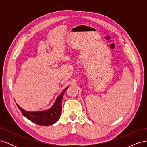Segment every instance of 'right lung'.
Instances as JSON below:
<instances>
[{
  "mask_svg": "<svg viewBox=\"0 0 147 147\" xmlns=\"http://www.w3.org/2000/svg\"><path fill=\"white\" fill-rule=\"evenodd\" d=\"M67 88L65 89L63 92L57 97L55 104L48 110L40 111V112H28L21 108L17 104L16 105L20 110L22 114L32 122L40 126H48L52 125L58 121L60 118L62 111V100L63 98L64 93Z\"/></svg>",
  "mask_w": 147,
  "mask_h": 147,
  "instance_id": "add662e5",
  "label": "right lung"
}]
</instances>
